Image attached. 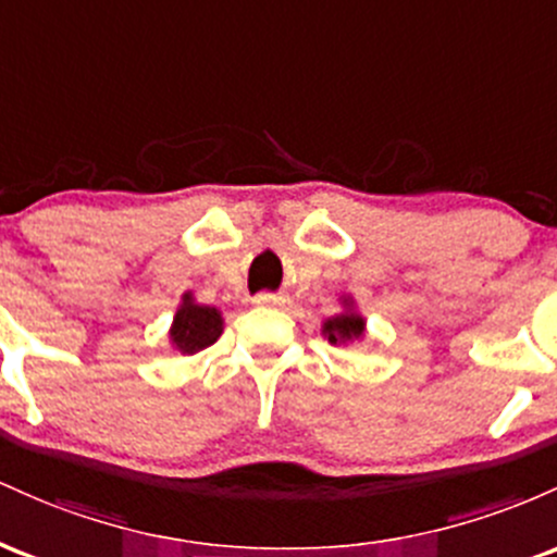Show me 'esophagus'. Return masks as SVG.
<instances>
[{"label": "esophagus", "instance_id": "34e87169", "mask_svg": "<svg viewBox=\"0 0 557 557\" xmlns=\"http://www.w3.org/2000/svg\"><path fill=\"white\" fill-rule=\"evenodd\" d=\"M252 302L258 305V308H284L286 299L278 297V295H271V292H262V295L255 297Z\"/></svg>", "mask_w": 557, "mask_h": 557}]
</instances>
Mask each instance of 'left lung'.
Here are the masks:
<instances>
[{"instance_id":"obj_1","label":"left lung","mask_w":557,"mask_h":557,"mask_svg":"<svg viewBox=\"0 0 557 557\" xmlns=\"http://www.w3.org/2000/svg\"><path fill=\"white\" fill-rule=\"evenodd\" d=\"M342 310L339 315L323 321V336L331 342V345H347V342L362 339L366 334V318L355 310L352 297H342Z\"/></svg>"}]
</instances>
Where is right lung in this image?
Segmentation results:
<instances>
[{
	"instance_id": "obj_1",
	"label": "right lung",
	"mask_w": 557,
	"mask_h": 557,
	"mask_svg": "<svg viewBox=\"0 0 557 557\" xmlns=\"http://www.w3.org/2000/svg\"><path fill=\"white\" fill-rule=\"evenodd\" d=\"M223 334V315L218 308L210 305H199L191 292L181 297V305L173 315L171 331V347L178 349L181 355H195L199 349L210 347Z\"/></svg>"
}]
</instances>
